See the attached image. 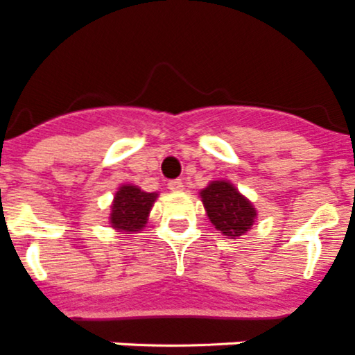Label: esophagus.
Segmentation results:
<instances>
[{
    "label": "esophagus",
    "instance_id": "esophagus-1",
    "mask_svg": "<svg viewBox=\"0 0 355 355\" xmlns=\"http://www.w3.org/2000/svg\"><path fill=\"white\" fill-rule=\"evenodd\" d=\"M167 187H168V190H171V192H181V190H183V181H181V180H171L167 183Z\"/></svg>",
    "mask_w": 355,
    "mask_h": 355
}]
</instances>
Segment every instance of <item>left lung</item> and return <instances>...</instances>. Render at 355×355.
<instances>
[{"mask_svg":"<svg viewBox=\"0 0 355 355\" xmlns=\"http://www.w3.org/2000/svg\"><path fill=\"white\" fill-rule=\"evenodd\" d=\"M209 222L225 236H241L252 227L256 209L227 181H213L200 192Z\"/></svg>","mask_w":355,"mask_h":355,"instance_id":"1","label":"left lung"}]
</instances>
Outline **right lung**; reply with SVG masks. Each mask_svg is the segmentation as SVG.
<instances>
[{"instance_id":"1","label":"right lung","mask_w":355,"mask_h":355,"mask_svg":"<svg viewBox=\"0 0 355 355\" xmlns=\"http://www.w3.org/2000/svg\"><path fill=\"white\" fill-rule=\"evenodd\" d=\"M156 193L142 192L140 188L124 184L115 193L114 206L110 213L112 225L126 234L140 231L146 225L147 215H149Z\"/></svg>"}]
</instances>
